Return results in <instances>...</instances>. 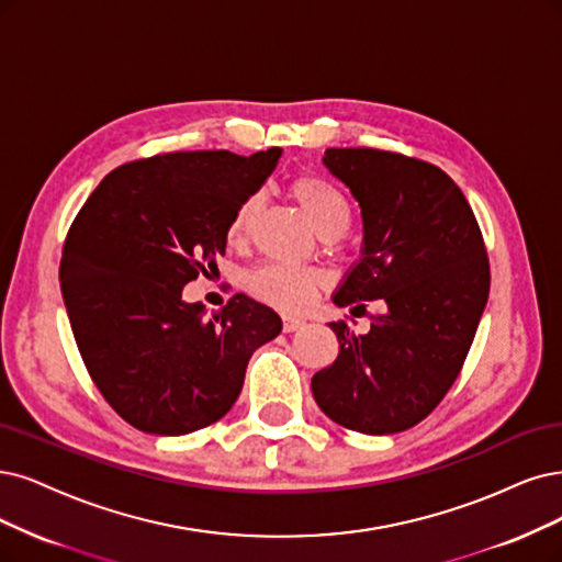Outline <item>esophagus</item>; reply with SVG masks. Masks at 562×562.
Listing matches in <instances>:
<instances>
[{
  "instance_id": "esophagus-1",
  "label": "esophagus",
  "mask_w": 562,
  "mask_h": 562,
  "mask_svg": "<svg viewBox=\"0 0 562 562\" xmlns=\"http://www.w3.org/2000/svg\"><path fill=\"white\" fill-rule=\"evenodd\" d=\"M305 326V322L303 319H299V317H282V328H284V334H294V330H299V328H303Z\"/></svg>"
}]
</instances>
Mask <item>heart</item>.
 Masks as SVG:
<instances>
[{
  "label": "heart",
  "mask_w": 562,
  "mask_h": 562,
  "mask_svg": "<svg viewBox=\"0 0 562 562\" xmlns=\"http://www.w3.org/2000/svg\"><path fill=\"white\" fill-rule=\"evenodd\" d=\"M289 194L296 199L303 207L305 217L317 228L319 236H340L351 222V205L345 194L338 190L334 182L326 178L301 173L289 182ZM259 199L255 194L245 196L236 207L232 217L226 222V240L228 245L240 247L247 243L249 232H252V222L257 215ZM249 292L257 299L276 305L286 313L303 310L315 294L326 284V273L319 268H289L268 263L257 268L247 280Z\"/></svg>",
  "instance_id": "obj_1"
}]
</instances>
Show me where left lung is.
<instances>
[{
    "label": "left lung",
    "mask_w": 562,
    "mask_h": 562,
    "mask_svg": "<svg viewBox=\"0 0 562 562\" xmlns=\"http://www.w3.org/2000/svg\"><path fill=\"white\" fill-rule=\"evenodd\" d=\"M324 164L363 215V257L334 301H382L384 313L370 315L366 336L328 324L340 351L313 378V396L349 430L401 432L440 405L465 363L491 286L484 236L461 187L430 161L328 148Z\"/></svg>",
    "instance_id": "left-lung-1"
}]
</instances>
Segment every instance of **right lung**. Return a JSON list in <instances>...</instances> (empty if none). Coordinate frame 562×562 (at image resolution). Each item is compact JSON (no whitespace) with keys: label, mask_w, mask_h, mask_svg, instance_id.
<instances>
[{"label":"right lung","mask_w":562,"mask_h":562,"mask_svg":"<svg viewBox=\"0 0 562 562\" xmlns=\"http://www.w3.org/2000/svg\"><path fill=\"white\" fill-rule=\"evenodd\" d=\"M282 150L166 153L127 161L82 203L61 247L59 284L78 351L130 426L187 435L220 422L257 347L282 322L236 294L211 319L182 286L217 268L234 207Z\"/></svg>","instance_id":"right-lung-1"}]
</instances>
